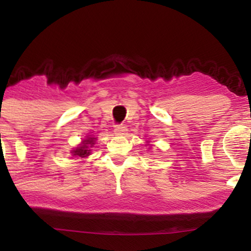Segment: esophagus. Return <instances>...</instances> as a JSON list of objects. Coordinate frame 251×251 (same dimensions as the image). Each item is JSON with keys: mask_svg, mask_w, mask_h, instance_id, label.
Wrapping results in <instances>:
<instances>
[{"mask_svg": "<svg viewBox=\"0 0 251 251\" xmlns=\"http://www.w3.org/2000/svg\"><path fill=\"white\" fill-rule=\"evenodd\" d=\"M126 132H127V128L124 125H117L114 127V134L116 135H125Z\"/></svg>", "mask_w": 251, "mask_h": 251, "instance_id": "esophagus-1", "label": "esophagus"}]
</instances>
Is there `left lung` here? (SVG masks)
Returning a JSON list of instances; mask_svg holds the SVG:
<instances>
[{
  "instance_id": "left-lung-1",
  "label": "left lung",
  "mask_w": 251,
  "mask_h": 251,
  "mask_svg": "<svg viewBox=\"0 0 251 251\" xmlns=\"http://www.w3.org/2000/svg\"><path fill=\"white\" fill-rule=\"evenodd\" d=\"M148 145H149V144H148ZM149 146H151V145H149ZM150 149V148H149Z\"/></svg>"
}]
</instances>
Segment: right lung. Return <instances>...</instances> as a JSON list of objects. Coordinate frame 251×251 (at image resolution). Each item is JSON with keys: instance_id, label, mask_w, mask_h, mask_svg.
<instances>
[{"instance_id": "add662e5", "label": "right lung", "mask_w": 251, "mask_h": 251, "mask_svg": "<svg viewBox=\"0 0 251 251\" xmlns=\"http://www.w3.org/2000/svg\"><path fill=\"white\" fill-rule=\"evenodd\" d=\"M96 137H86L76 149L72 150L71 153L77 158H87L92 153V148L96 145Z\"/></svg>"}]
</instances>
